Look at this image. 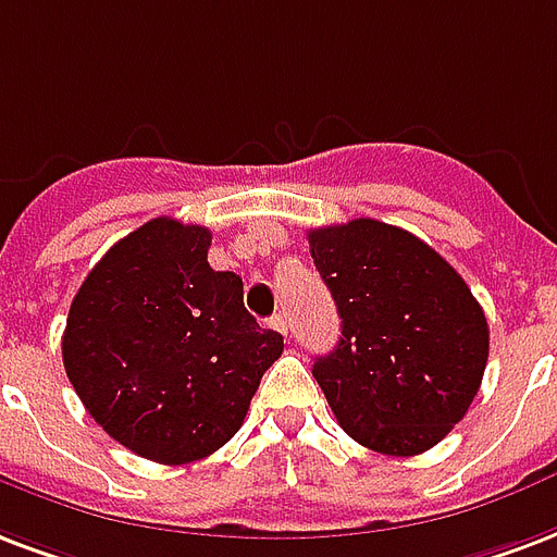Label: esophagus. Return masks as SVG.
Masks as SVG:
<instances>
[{"label": "esophagus", "instance_id": "obj_1", "mask_svg": "<svg viewBox=\"0 0 557 557\" xmlns=\"http://www.w3.org/2000/svg\"><path fill=\"white\" fill-rule=\"evenodd\" d=\"M271 326H274L277 333L288 335V321H286V315H283V312H277V315L271 318Z\"/></svg>", "mask_w": 557, "mask_h": 557}]
</instances>
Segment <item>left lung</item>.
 Segmentation results:
<instances>
[{
	"label": "left lung",
	"mask_w": 557,
	"mask_h": 557,
	"mask_svg": "<svg viewBox=\"0 0 557 557\" xmlns=\"http://www.w3.org/2000/svg\"><path fill=\"white\" fill-rule=\"evenodd\" d=\"M342 338L312 376L345 432L385 456L435 447L482 385L487 318L441 253L376 219L309 231Z\"/></svg>",
	"instance_id": "left-lung-1"
}]
</instances>
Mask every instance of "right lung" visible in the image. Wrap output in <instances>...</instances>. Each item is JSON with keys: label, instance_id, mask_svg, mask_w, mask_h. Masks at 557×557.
Listing matches in <instances>:
<instances>
[{"label": "right lung", "instance_id": "obj_1", "mask_svg": "<svg viewBox=\"0 0 557 557\" xmlns=\"http://www.w3.org/2000/svg\"><path fill=\"white\" fill-rule=\"evenodd\" d=\"M210 231L151 219L96 262L72 300L63 368L101 430L160 465L239 432L283 335L257 324L242 277L212 271Z\"/></svg>", "mask_w": 557, "mask_h": 557}]
</instances>
